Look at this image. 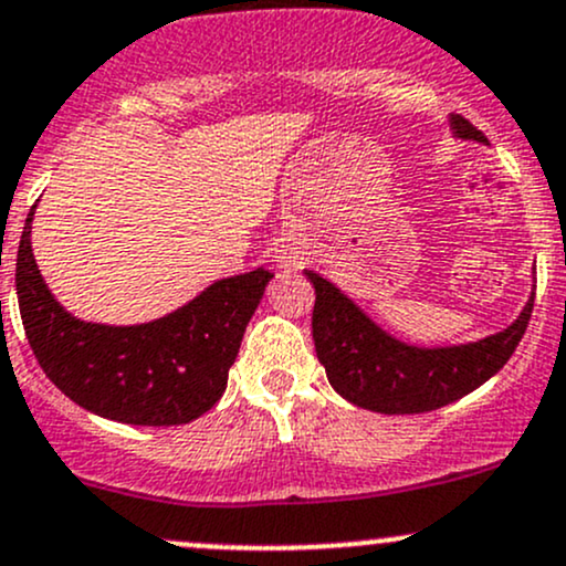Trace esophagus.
<instances>
[{"mask_svg":"<svg viewBox=\"0 0 566 566\" xmlns=\"http://www.w3.org/2000/svg\"><path fill=\"white\" fill-rule=\"evenodd\" d=\"M282 265H284V269H287V265H295V263H290V260H282Z\"/></svg>","mask_w":566,"mask_h":566,"instance_id":"esophagus-1","label":"esophagus"}]
</instances>
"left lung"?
<instances>
[{
  "instance_id": "obj_1",
  "label": "left lung",
  "mask_w": 566,
  "mask_h": 566,
  "mask_svg": "<svg viewBox=\"0 0 566 566\" xmlns=\"http://www.w3.org/2000/svg\"><path fill=\"white\" fill-rule=\"evenodd\" d=\"M449 128L454 139L486 145V136L462 115H449ZM306 276L316 290L312 333L327 381L344 400L376 413L434 411L486 384L511 359L535 306L532 287L505 331L464 344L419 346L384 331L322 273Z\"/></svg>"
}]
</instances>
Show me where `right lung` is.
I'll use <instances>...</instances> for the list:
<instances>
[{
  "instance_id": "right-lung-1",
  "label": "right lung",
  "mask_w": 566,
  "mask_h": 566,
  "mask_svg": "<svg viewBox=\"0 0 566 566\" xmlns=\"http://www.w3.org/2000/svg\"><path fill=\"white\" fill-rule=\"evenodd\" d=\"M31 207L15 263L18 306L45 376L70 400L136 427L188 424L228 387V370L273 273L217 279L177 312L142 325L85 322L66 312L36 269Z\"/></svg>"
}]
</instances>
